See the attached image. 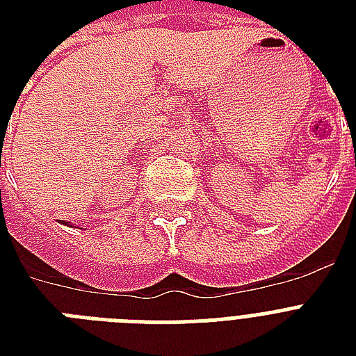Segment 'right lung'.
I'll use <instances>...</instances> for the list:
<instances>
[{
  "instance_id": "obj_1",
  "label": "right lung",
  "mask_w": 356,
  "mask_h": 356,
  "mask_svg": "<svg viewBox=\"0 0 356 356\" xmlns=\"http://www.w3.org/2000/svg\"><path fill=\"white\" fill-rule=\"evenodd\" d=\"M64 223H66V225H70V223H68V222H64Z\"/></svg>"
}]
</instances>
